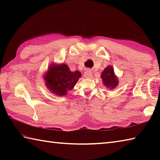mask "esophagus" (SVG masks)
Wrapping results in <instances>:
<instances>
[{
	"mask_svg": "<svg viewBox=\"0 0 160 160\" xmlns=\"http://www.w3.org/2000/svg\"><path fill=\"white\" fill-rule=\"evenodd\" d=\"M91 71H89V70H86L85 71V72L84 73V77L85 78H91Z\"/></svg>",
	"mask_w": 160,
	"mask_h": 160,
	"instance_id": "34e87169",
	"label": "esophagus"
}]
</instances>
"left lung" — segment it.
I'll return each instance as SVG.
<instances>
[{
	"label": "left lung",
	"mask_w": 160,
	"mask_h": 160,
	"mask_svg": "<svg viewBox=\"0 0 160 160\" xmlns=\"http://www.w3.org/2000/svg\"><path fill=\"white\" fill-rule=\"evenodd\" d=\"M101 78L105 87L108 89H113L118 86V78L115 76L113 67L107 66L102 72Z\"/></svg>",
	"instance_id": "obj_1"
}]
</instances>
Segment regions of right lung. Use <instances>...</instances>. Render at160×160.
Wrapping results in <instances>:
<instances>
[{
  "label": "right lung",
  "instance_id": "right-lung-1",
  "mask_svg": "<svg viewBox=\"0 0 160 160\" xmlns=\"http://www.w3.org/2000/svg\"><path fill=\"white\" fill-rule=\"evenodd\" d=\"M82 74L78 70L71 71L65 63L53 64L49 65L44 76L46 87L51 92L58 96L67 94V91L73 89Z\"/></svg>",
  "mask_w": 160,
  "mask_h": 160
}]
</instances>
